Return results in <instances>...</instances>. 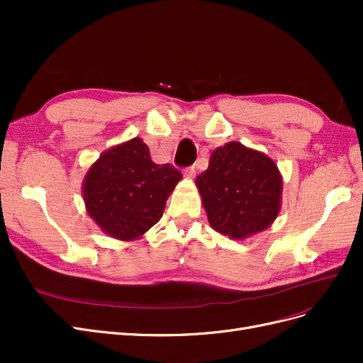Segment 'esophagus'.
<instances>
[{"instance_id": "34e87169", "label": "esophagus", "mask_w": 363, "mask_h": 363, "mask_svg": "<svg viewBox=\"0 0 363 363\" xmlns=\"http://www.w3.org/2000/svg\"><path fill=\"white\" fill-rule=\"evenodd\" d=\"M183 174H184L186 177H188V179H194V177H195V167H189V168H186V169L183 171Z\"/></svg>"}]
</instances>
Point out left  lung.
<instances>
[{"instance_id": "left-lung-1", "label": "left lung", "mask_w": 363, "mask_h": 363, "mask_svg": "<svg viewBox=\"0 0 363 363\" xmlns=\"http://www.w3.org/2000/svg\"><path fill=\"white\" fill-rule=\"evenodd\" d=\"M195 184L208 224L232 239L263 232L280 213L283 179L276 162L240 142L218 147Z\"/></svg>"}]
</instances>
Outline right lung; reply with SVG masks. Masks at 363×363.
Returning a JSON list of instances; mask_svg holds the SVG:
<instances>
[{"mask_svg":"<svg viewBox=\"0 0 363 363\" xmlns=\"http://www.w3.org/2000/svg\"><path fill=\"white\" fill-rule=\"evenodd\" d=\"M180 180L179 169L152 162L148 145L133 138L106 150L91 164L82 186L86 212L103 233L136 240L159 223Z\"/></svg>","mask_w":363,"mask_h":363,"instance_id":"add662e5","label":"right lung"}]
</instances>
